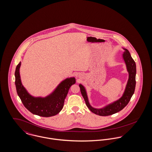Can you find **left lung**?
Listing matches in <instances>:
<instances>
[{"mask_svg": "<svg viewBox=\"0 0 152 152\" xmlns=\"http://www.w3.org/2000/svg\"><path fill=\"white\" fill-rule=\"evenodd\" d=\"M124 50H125V51L124 52L123 57L126 62L127 71L129 72V78L125 91L123 96L118 100L114 102L111 104L107 105L104 108H94L89 104L88 97L84 87L82 84H79L80 91L82 96L86 102V104L88 107V109L95 115L101 116H106L113 115L117 112H118L129 104L132 95L134 93L136 85V64L134 59L132 58L129 50L126 48H124Z\"/></svg>", "mask_w": 152, "mask_h": 152, "instance_id": "left-lung-1", "label": "left lung"}]
</instances>
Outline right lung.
I'll list each match as a JSON object with an SVG mask.
<instances>
[{
	"label": "right lung",
	"instance_id": "add662e5",
	"mask_svg": "<svg viewBox=\"0 0 152 152\" xmlns=\"http://www.w3.org/2000/svg\"><path fill=\"white\" fill-rule=\"evenodd\" d=\"M20 66L21 62L15 71V84L17 94L24 106L32 113L42 117H51L58 114L63 108L71 86L76 83L75 78H68L61 82L53 93L45 98H35L29 95L22 85L20 76Z\"/></svg>",
	"mask_w": 152,
	"mask_h": 152
}]
</instances>
